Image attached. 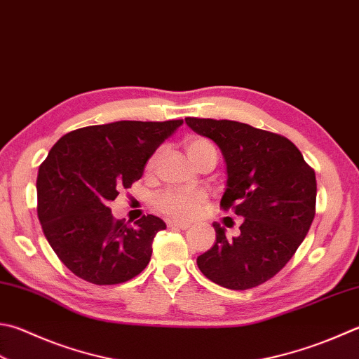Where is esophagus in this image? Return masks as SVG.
I'll use <instances>...</instances> for the list:
<instances>
[{"label": "esophagus", "mask_w": 359, "mask_h": 359, "mask_svg": "<svg viewBox=\"0 0 359 359\" xmlns=\"http://www.w3.org/2000/svg\"><path fill=\"white\" fill-rule=\"evenodd\" d=\"M168 226H170V228H177V229H187L191 225H189V223H184V222L172 220V222H168Z\"/></svg>", "instance_id": "obj_1"}]
</instances>
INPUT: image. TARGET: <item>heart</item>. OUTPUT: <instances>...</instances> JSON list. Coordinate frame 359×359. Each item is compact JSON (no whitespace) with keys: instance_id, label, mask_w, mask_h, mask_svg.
Instances as JSON below:
<instances>
[{"instance_id":"obj_1","label":"heart","mask_w":359,"mask_h":359,"mask_svg":"<svg viewBox=\"0 0 359 359\" xmlns=\"http://www.w3.org/2000/svg\"><path fill=\"white\" fill-rule=\"evenodd\" d=\"M186 151L187 156L191 158L195 165L198 164L201 159L206 156H215L217 158V150H215L214 144L206 137H191L186 140ZM161 158V150L154 151L147 161V172H153L156 168ZM208 197L205 192L201 191H181V189H167V191L161 192L154 203L156 208L167 217L177 219V220H192L201 212L205 208Z\"/></svg>"}]
</instances>
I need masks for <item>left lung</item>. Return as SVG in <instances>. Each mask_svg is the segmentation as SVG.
I'll return each instance as SVG.
<instances>
[{"label":"left lung","mask_w":359,"mask_h":359,"mask_svg":"<svg viewBox=\"0 0 359 359\" xmlns=\"http://www.w3.org/2000/svg\"><path fill=\"white\" fill-rule=\"evenodd\" d=\"M195 133L219 145L226 162L223 211L242 219L238 238L214 223L215 243L197 258L215 285L245 290L262 285L295 255L316 215L317 182L292 142L233 120L187 117Z\"/></svg>","instance_id":"left-lung-1"}]
</instances>
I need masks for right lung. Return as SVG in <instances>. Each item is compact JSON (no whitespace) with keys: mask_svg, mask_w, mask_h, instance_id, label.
I'll return each instance as SVG.
<instances>
[{"mask_svg":"<svg viewBox=\"0 0 359 359\" xmlns=\"http://www.w3.org/2000/svg\"><path fill=\"white\" fill-rule=\"evenodd\" d=\"M182 120H121L67 133L40 164L37 215L46 241L72 272L98 286L137 276L164 220L147 214L128 225L109 203L144 175L148 158Z\"/></svg>","mask_w":359,"mask_h":359,"instance_id":"add662e5","label":"right lung"}]
</instances>
